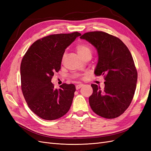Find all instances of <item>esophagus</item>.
<instances>
[{"label":"esophagus","mask_w":151,"mask_h":151,"mask_svg":"<svg viewBox=\"0 0 151 151\" xmlns=\"http://www.w3.org/2000/svg\"><path fill=\"white\" fill-rule=\"evenodd\" d=\"M83 86V84H78V85H77V86H76V88L77 90H78V89H79L80 88H81Z\"/></svg>","instance_id":"esophagus-1"}]
</instances>
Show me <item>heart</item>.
<instances>
[{"label": "heart", "mask_w": 151, "mask_h": 151, "mask_svg": "<svg viewBox=\"0 0 151 151\" xmlns=\"http://www.w3.org/2000/svg\"><path fill=\"white\" fill-rule=\"evenodd\" d=\"M76 49L77 50V53H78V54L83 58H85L88 56H91V55H92V50H91V47L86 43H79L76 46ZM65 54H63V60L65 58Z\"/></svg>", "instance_id": "1"}]
</instances>
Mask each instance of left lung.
Instances as JSON below:
<instances>
[{"label": "left lung", "mask_w": 151, "mask_h": 151, "mask_svg": "<svg viewBox=\"0 0 151 151\" xmlns=\"http://www.w3.org/2000/svg\"><path fill=\"white\" fill-rule=\"evenodd\" d=\"M80 38L96 48V76H104V88L91 84L93 93L90 106L98 115L108 119L120 116L132 101L137 81V72L130 52L118 38L103 31L86 33Z\"/></svg>", "instance_id": "left-lung-1"}]
</instances>
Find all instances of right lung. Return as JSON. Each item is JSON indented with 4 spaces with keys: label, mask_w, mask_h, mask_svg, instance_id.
<instances>
[{
    "label": "right lung",
    "mask_w": 151,
    "mask_h": 151,
    "mask_svg": "<svg viewBox=\"0 0 151 151\" xmlns=\"http://www.w3.org/2000/svg\"><path fill=\"white\" fill-rule=\"evenodd\" d=\"M81 35L74 32L45 36L32 44L22 58V92L31 110L42 119L60 118L71 106L75 86L63 84L57 89L51 81L60 69L65 50Z\"/></svg>",
    "instance_id": "add662e5"
}]
</instances>
